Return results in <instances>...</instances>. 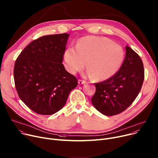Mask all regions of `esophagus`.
<instances>
[{"label": "esophagus", "instance_id": "esophagus-1", "mask_svg": "<svg viewBox=\"0 0 158 158\" xmlns=\"http://www.w3.org/2000/svg\"><path fill=\"white\" fill-rule=\"evenodd\" d=\"M85 81L82 80H78V84L79 85H83V84H85Z\"/></svg>", "mask_w": 158, "mask_h": 158}]
</instances>
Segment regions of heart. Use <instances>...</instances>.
Masks as SVG:
<instances>
[{"label": "heart", "mask_w": 158, "mask_h": 158, "mask_svg": "<svg viewBox=\"0 0 158 158\" xmlns=\"http://www.w3.org/2000/svg\"><path fill=\"white\" fill-rule=\"evenodd\" d=\"M125 52L120 45L106 37L87 36L81 38L76 47H68L63 58L66 70L76 74L85 65L86 75L95 81L110 79L123 64Z\"/></svg>", "instance_id": "obj_1"}]
</instances>
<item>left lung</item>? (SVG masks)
Masks as SVG:
<instances>
[{"label":"left lung","mask_w":158,"mask_h":158,"mask_svg":"<svg viewBox=\"0 0 158 158\" xmlns=\"http://www.w3.org/2000/svg\"><path fill=\"white\" fill-rule=\"evenodd\" d=\"M120 69L113 77L95 83V94L91 102L95 109L106 116L124 111L139 94L144 80L143 65L140 56L128 46Z\"/></svg>","instance_id":"obj_1"}]
</instances>
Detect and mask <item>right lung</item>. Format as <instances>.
Returning <instances> with one entry per match:
<instances>
[{
	"label": "right lung",
	"mask_w": 158,
	"mask_h": 158,
	"mask_svg": "<svg viewBox=\"0 0 158 158\" xmlns=\"http://www.w3.org/2000/svg\"><path fill=\"white\" fill-rule=\"evenodd\" d=\"M69 36H43L28 45L16 60L14 79L18 94L36 113L51 115L59 111L77 86V78L62 63Z\"/></svg>",
	"instance_id": "obj_1"
}]
</instances>
